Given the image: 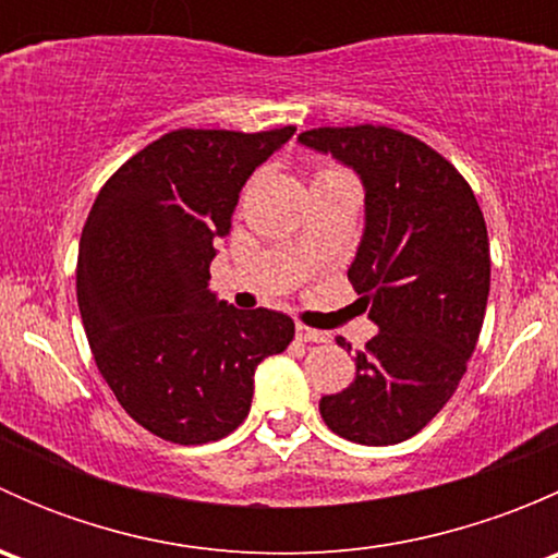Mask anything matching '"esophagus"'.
<instances>
[{
	"mask_svg": "<svg viewBox=\"0 0 558 558\" xmlns=\"http://www.w3.org/2000/svg\"><path fill=\"white\" fill-rule=\"evenodd\" d=\"M296 340H302V342H326L329 337H326V331L311 329V326H305V324H296Z\"/></svg>",
	"mask_w": 558,
	"mask_h": 558,
	"instance_id": "esophagus-1",
	"label": "esophagus"
}]
</instances>
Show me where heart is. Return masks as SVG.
I'll list each match as a JSON object with an SVG mask.
<instances>
[{"instance_id":"1","label":"heart","mask_w":558,"mask_h":558,"mask_svg":"<svg viewBox=\"0 0 558 558\" xmlns=\"http://www.w3.org/2000/svg\"><path fill=\"white\" fill-rule=\"evenodd\" d=\"M335 174H345V172L337 170V167H324V170H320L318 178H335Z\"/></svg>"}]
</instances>
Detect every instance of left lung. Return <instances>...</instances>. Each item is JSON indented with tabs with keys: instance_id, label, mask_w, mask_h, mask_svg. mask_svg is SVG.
I'll return each mask as SVG.
<instances>
[{
	"instance_id": "8db88e82",
	"label": "left lung",
	"mask_w": 558,
	"mask_h": 558,
	"mask_svg": "<svg viewBox=\"0 0 558 558\" xmlns=\"http://www.w3.org/2000/svg\"><path fill=\"white\" fill-rule=\"evenodd\" d=\"M300 143L362 178L348 280L380 329L356 351L353 384L320 397V418L359 446H397L440 413L475 351L492 283L486 221L459 170L413 134L362 123L311 129Z\"/></svg>"
}]
</instances>
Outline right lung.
I'll list each match as a JSON object with an SVG mask.
<instances>
[{"label": "right lung", "mask_w": 558, "mask_h": 558, "mask_svg": "<svg viewBox=\"0 0 558 558\" xmlns=\"http://www.w3.org/2000/svg\"><path fill=\"white\" fill-rule=\"evenodd\" d=\"M294 126L174 129L118 167L77 251V307L99 373L140 426L178 446L238 429L253 373L294 320L216 300L207 280L240 191Z\"/></svg>", "instance_id": "right-lung-1"}]
</instances>
